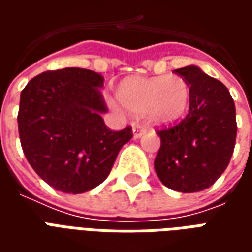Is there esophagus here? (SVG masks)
I'll return each mask as SVG.
<instances>
[{
	"mask_svg": "<svg viewBox=\"0 0 252 252\" xmlns=\"http://www.w3.org/2000/svg\"><path fill=\"white\" fill-rule=\"evenodd\" d=\"M132 129H133V135H135V137H140L142 135L146 133V131H147V128L143 126V124H133Z\"/></svg>",
	"mask_w": 252,
	"mask_h": 252,
	"instance_id": "1",
	"label": "esophagus"
}]
</instances>
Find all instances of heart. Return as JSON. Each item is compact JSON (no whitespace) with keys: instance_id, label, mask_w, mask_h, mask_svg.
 Returning a JSON list of instances; mask_svg holds the SVG:
<instances>
[{"instance_id":"b5f03b06","label":"heart","mask_w":252,"mask_h":252,"mask_svg":"<svg viewBox=\"0 0 252 252\" xmlns=\"http://www.w3.org/2000/svg\"><path fill=\"white\" fill-rule=\"evenodd\" d=\"M116 98L132 115L147 113L154 121L173 123L186 112L190 86L178 75L129 77L116 88Z\"/></svg>"}]
</instances>
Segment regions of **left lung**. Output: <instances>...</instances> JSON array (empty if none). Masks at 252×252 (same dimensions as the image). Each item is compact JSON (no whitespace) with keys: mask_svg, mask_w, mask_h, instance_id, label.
Segmentation results:
<instances>
[{"mask_svg":"<svg viewBox=\"0 0 252 252\" xmlns=\"http://www.w3.org/2000/svg\"><path fill=\"white\" fill-rule=\"evenodd\" d=\"M173 72L190 86L189 112L157 129L160 148L154 166L164 186L194 193L212 186L227 169L236 142V110L229 90L195 66Z\"/></svg>","mask_w":252,"mask_h":252,"instance_id":"obj_1","label":"left lung"}]
</instances>
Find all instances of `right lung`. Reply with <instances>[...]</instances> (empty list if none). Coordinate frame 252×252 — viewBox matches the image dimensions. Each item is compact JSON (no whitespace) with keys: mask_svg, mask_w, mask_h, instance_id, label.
<instances>
[{"mask_svg":"<svg viewBox=\"0 0 252 252\" xmlns=\"http://www.w3.org/2000/svg\"><path fill=\"white\" fill-rule=\"evenodd\" d=\"M98 72L66 67L32 78L20 95L21 147L41 180L63 193H85L102 184L131 126L112 131Z\"/></svg>","mask_w":252,"mask_h":252,"instance_id":"obj_1","label":"right lung"}]
</instances>
